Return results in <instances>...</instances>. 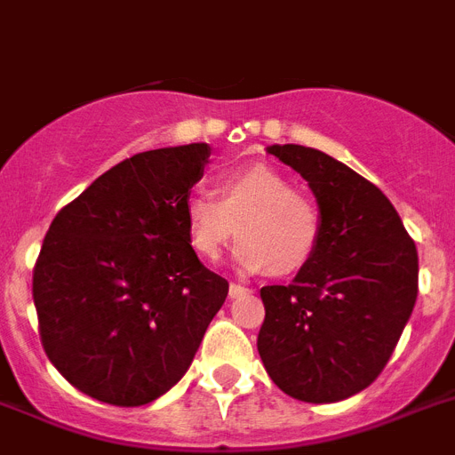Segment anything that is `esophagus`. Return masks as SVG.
<instances>
[{
  "mask_svg": "<svg viewBox=\"0 0 455 455\" xmlns=\"http://www.w3.org/2000/svg\"><path fill=\"white\" fill-rule=\"evenodd\" d=\"M250 293H251L250 288L240 286V283H231V286H228V298L231 299H238L243 298V295H250Z\"/></svg>",
  "mask_w": 455,
  "mask_h": 455,
  "instance_id": "1",
  "label": "esophagus"
}]
</instances>
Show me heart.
I'll return each instance as SVG.
<instances>
[{
    "label": "heart",
    "mask_w": 455,
    "mask_h": 455,
    "mask_svg": "<svg viewBox=\"0 0 455 455\" xmlns=\"http://www.w3.org/2000/svg\"><path fill=\"white\" fill-rule=\"evenodd\" d=\"M192 250L217 259L238 231L233 259L244 272L283 276L302 270L321 243V212L270 164H244L222 173L217 196L192 192L183 205ZM239 227L235 228V224Z\"/></svg>",
    "instance_id": "obj_1"
}]
</instances>
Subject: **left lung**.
<instances>
[{
    "instance_id": "8db88e82",
    "label": "left lung",
    "mask_w": 455,
    "mask_h": 455,
    "mask_svg": "<svg viewBox=\"0 0 455 455\" xmlns=\"http://www.w3.org/2000/svg\"><path fill=\"white\" fill-rule=\"evenodd\" d=\"M309 183L323 233L288 286H263L259 355L288 396L337 403L380 375L412 315L419 256L392 201L327 153L272 144Z\"/></svg>"
}]
</instances>
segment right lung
<instances>
[{
	"label": "right lung",
	"instance_id": "right-lung-1",
	"mask_svg": "<svg viewBox=\"0 0 455 455\" xmlns=\"http://www.w3.org/2000/svg\"><path fill=\"white\" fill-rule=\"evenodd\" d=\"M208 144L137 153L50 224L34 267L41 341L59 373L96 401L137 408L189 369L228 282L192 250L183 205Z\"/></svg>",
	"mask_w": 455,
	"mask_h": 455
}]
</instances>
